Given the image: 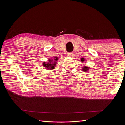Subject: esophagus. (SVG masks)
I'll return each mask as SVG.
<instances>
[{"instance_id": "1", "label": "esophagus", "mask_w": 125, "mask_h": 125, "mask_svg": "<svg viewBox=\"0 0 125 125\" xmlns=\"http://www.w3.org/2000/svg\"><path fill=\"white\" fill-rule=\"evenodd\" d=\"M68 56L70 57H73V52H69V53L68 54Z\"/></svg>"}]
</instances>
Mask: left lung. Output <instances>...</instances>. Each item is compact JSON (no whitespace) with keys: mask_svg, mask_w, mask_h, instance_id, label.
<instances>
[{"mask_svg":"<svg viewBox=\"0 0 125 125\" xmlns=\"http://www.w3.org/2000/svg\"><path fill=\"white\" fill-rule=\"evenodd\" d=\"M81 62H84V59L83 58H82L81 59ZM83 71H84V72H88L89 70V67H88L87 66H84L82 67V69Z\"/></svg>","mask_w":125,"mask_h":125,"instance_id":"left-lung-1","label":"left lung"}]
</instances>
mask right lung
Wrapping results in <instances>:
<instances>
[{"label":"right lung","instance_id":"right-lung-1","mask_svg":"<svg viewBox=\"0 0 125 125\" xmlns=\"http://www.w3.org/2000/svg\"><path fill=\"white\" fill-rule=\"evenodd\" d=\"M58 59L57 57H55L54 58H51L48 59V62H43V66L45 67V69L47 70H52L55 68V67L56 66V63H57V62Z\"/></svg>","mask_w":125,"mask_h":125}]
</instances>
